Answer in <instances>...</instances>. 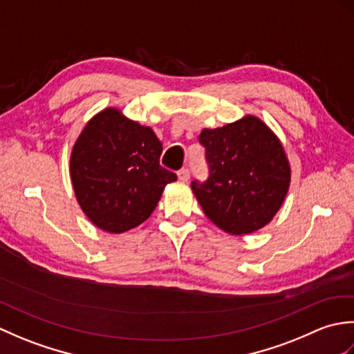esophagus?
<instances>
[{"label": "esophagus", "mask_w": 354, "mask_h": 354, "mask_svg": "<svg viewBox=\"0 0 354 354\" xmlns=\"http://www.w3.org/2000/svg\"><path fill=\"white\" fill-rule=\"evenodd\" d=\"M178 178H179V181H183V183H187L190 179V171H189V169H181L178 171Z\"/></svg>", "instance_id": "34e87169"}]
</instances>
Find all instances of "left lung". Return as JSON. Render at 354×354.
<instances>
[{"mask_svg":"<svg viewBox=\"0 0 354 354\" xmlns=\"http://www.w3.org/2000/svg\"><path fill=\"white\" fill-rule=\"evenodd\" d=\"M209 175L192 190L216 227L243 236L265 227L288 194L290 165L277 135L259 117L204 129Z\"/></svg>","mask_w":354,"mask_h":354,"instance_id":"1","label":"left lung"}]
</instances>
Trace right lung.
Masks as SVG:
<instances>
[{
  "label": "right lung",
  "mask_w": 354,
  "mask_h": 354,
  "mask_svg": "<svg viewBox=\"0 0 354 354\" xmlns=\"http://www.w3.org/2000/svg\"><path fill=\"white\" fill-rule=\"evenodd\" d=\"M161 141L147 126L115 108L94 115L74 142L70 175L82 212L112 234L129 231L153 213L176 175L160 165Z\"/></svg>",
  "instance_id": "obj_1"
}]
</instances>
